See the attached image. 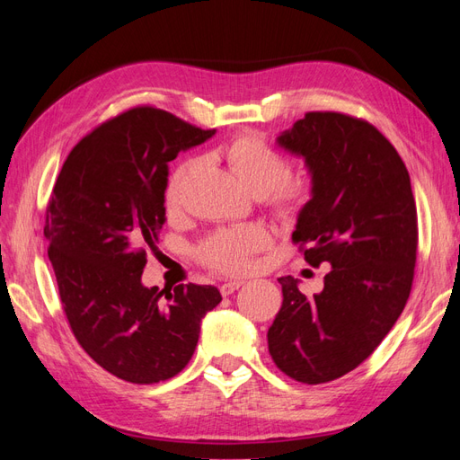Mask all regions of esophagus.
<instances>
[{
    "mask_svg": "<svg viewBox=\"0 0 460 460\" xmlns=\"http://www.w3.org/2000/svg\"><path fill=\"white\" fill-rule=\"evenodd\" d=\"M242 286H243V280H230V282L220 286V294L222 296H230V294H234L235 289H240Z\"/></svg>",
    "mask_w": 460,
    "mask_h": 460,
    "instance_id": "esophagus-1",
    "label": "esophagus"
}]
</instances>
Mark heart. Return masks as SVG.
<instances>
[{
  "label": "heart",
  "instance_id": "1",
  "mask_svg": "<svg viewBox=\"0 0 460 460\" xmlns=\"http://www.w3.org/2000/svg\"><path fill=\"white\" fill-rule=\"evenodd\" d=\"M225 157L240 182L253 193H269L270 205L280 217H296L313 193V180L305 171H288V161L280 151L270 147L255 132L235 136L226 146ZM198 159L180 163L166 184L164 198L171 207L182 198L184 186L191 172L198 169ZM270 245V234L261 225H242L222 228L199 245L198 255L208 269L240 274L249 270L253 255Z\"/></svg>",
  "mask_w": 460,
  "mask_h": 460
}]
</instances>
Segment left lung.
Returning <instances> with one entry per match:
<instances>
[{
  "label": "left lung",
  "mask_w": 460,
  "mask_h": 460,
  "mask_svg": "<svg viewBox=\"0 0 460 460\" xmlns=\"http://www.w3.org/2000/svg\"><path fill=\"white\" fill-rule=\"evenodd\" d=\"M301 155L313 198L291 240L311 267L330 264L324 289L301 294L278 278L282 307L269 328L270 357L303 384H324L357 368L382 343L412 288L419 225L405 163L370 122L313 111L278 136Z\"/></svg>",
  "instance_id": "obj_1"
}]
</instances>
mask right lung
<instances>
[{"instance_id":"obj_1","label":"right lung","mask_w":460,"mask_h":460,"mask_svg":"<svg viewBox=\"0 0 460 460\" xmlns=\"http://www.w3.org/2000/svg\"><path fill=\"white\" fill-rule=\"evenodd\" d=\"M213 134L134 107L82 137L53 186L44 235L63 311L82 349L124 382L176 376L222 301L215 286L142 284L164 225L169 163Z\"/></svg>"}]
</instances>
